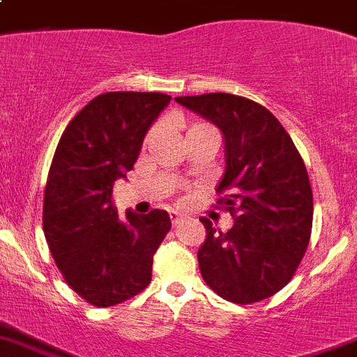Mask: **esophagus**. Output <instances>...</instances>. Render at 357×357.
Instances as JSON below:
<instances>
[{
	"label": "esophagus",
	"mask_w": 357,
	"mask_h": 357,
	"mask_svg": "<svg viewBox=\"0 0 357 357\" xmlns=\"http://www.w3.org/2000/svg\"><path fill=\"white\" fill-rule=\"evenodd\" d=\"M169 218H172V223L176 227V225H181V223H182V219H184V215H182L181 212L172 211V212H169Z\"/></svg>",
	"instance_id": "34e87169"
}]
</instances>
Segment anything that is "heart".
Segmentation results:
<instances>
[{"instance_id": "obj_1", "label": "heart", "mask_w": 357, "mask_h": 357, "mask_svg": "<svg viewBox=\"0 0 357 357\" xmlns=\"http://www.w3.org/2000/svg\"><path fill=\"white\" fill-rule=\"evenodd\" d=\"M205 126H207V123H195V126H192L191 129H196V127H205Z\"/></svg>"}]
</instances>
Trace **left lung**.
<instances>
[{
  "instance_id": "8db88e82",
  "label": "left lung",
  "mask_w": 357,
  "mask_h": 357,
  "mask_svg": "<svg viewBox=\"0 0 357 357\" xmlns=\"http://www.w3.org/2000/svg\"><path fill=\"white\" fill-rule=\"evenodd\" d=\"M221 129L227 169L218 205L235 219L198 250L202 278L218 296L251 305L292 280L312 235L313 195L305 161L267 107L231 93L175 97Z\"/></svg>"
}]
</instances>
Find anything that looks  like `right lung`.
I'll return each instance as SVG.
<instances>
[{
    "label": "right lung",
    "mask_w": 357,
    "mask_h": 357,
    "mask_svg": "<svg viewBox=\"0 0 357 357\" xmlns=\"http://www.w3.org/2000/svg\"><path fill=\"white\" fill-rule=\"evenodd\" d=\"M172 97L107 91L90 100L61 134L49 168L44 225L49 251L74 292L97 308L138 296L172 228L166 211L119 218L113 184L138 159L143 138Z\"/></svg>",
    "instance_id": "add662e5"
}]
</instances>
